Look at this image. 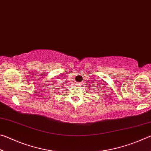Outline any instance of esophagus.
I'll return each instance as SVG.
<instances>
[{
  "mask_svg": "<svg viewBox=\"0 0 151 151\" xmlns=\"http://www.w3.org/2000/svg\"><path fill=\"white\" fill-rule=\"evenodd\" d=\"M76 86H82V83H76Z\"/></svg>",
  "mask_w": 151,
  "mask_h": 151,
  "instance_id": "esophagus-1",
  "label": "esophagus"
}]
</instances>
